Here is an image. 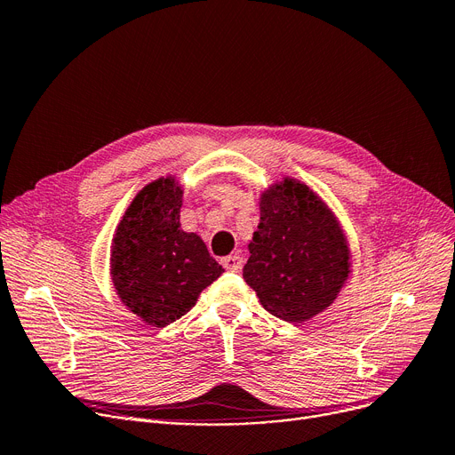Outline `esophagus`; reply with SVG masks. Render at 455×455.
<instances>
[{
	"label": "esophagus",
	"mask_w": 455,
	"mask_h": 455,
	"mask_svg": "<svg viewBox=\"0 0 455 455\" xmlns=\"http://www.w3.org/2000/svg\"><path fill=\"white\" fill-rule=\"evenodd\" d=\"M221 264L227 271L240 273L242 267H243V259L240 254H230V256H225V259H221Z\"/></svg>",
	"instance_id": "1"
}]
</instances>
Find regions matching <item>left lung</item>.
Wrapping results in <instances>:
<instances>
[{
  "instance_id": "obj_1",
  "label": "left lung",
  "mask_w": 455,
  "mask_h": 455,
  "mask_svg": "<svg viewBox=\"0 0 455 455\" xmlns=\"http://www.w3.org/2000/svg\"><path fill=\"white\" fill-rule=\"evenodd\" d=\"M249 252L245 283L269 314L288 323L327 308L349 273L347 245L334 215L305 184L288 179L262 195Z\"/></svg>"
}]
</instances>
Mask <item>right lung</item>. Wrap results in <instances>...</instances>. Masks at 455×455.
<instances>
[{
    "instance_id": "obj_1",
    "label": "right lung",
    "mask_w": 455,
    "mask_h": 455,
    "mask_svg": "<svg viewBox=\"0 0 455 455\" xmlns=\"http://www.w3.org/2000/svg\"><path fill=\"white\" fill-rule=\"evenodd\" d=\"M182 189L172 179L148 184L116 228L111 275L123 303L156 327L176 322L225 269L204 242L180 230Z\"/></svg>"
}]
</instances>
